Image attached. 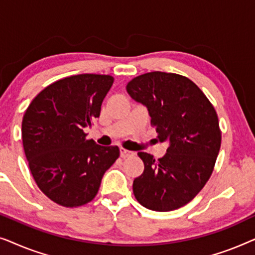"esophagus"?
Masks as SVG:
<instances>
[{"label": "esophagus", "mask_w": 255, "mask_h": 255, "mask_svg": "<svg viewBox=\"0 0 255 255\" xmlns=\"http://www.w3.org/2000/svg\"><path fill=\"white\" fill-rule=\"evenodd\" d=\"M132 155H134V153L132 151H128V149H125V148H121V156L123 159L130 158V156H132Z\"/></svg>", "instance_id": "obj_1"}]
</instances>
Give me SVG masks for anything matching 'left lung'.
Wrapping results in <instances>:
<instances>
[{"instance_id": "left-lung-1", "label": "left lung", "mask_w": 255, "mask_h": 255, "mask_svg": "<svg viewBox=\"0 0 255 255\" xmlns=\"http://www.w3.org/2000/svg\"><path fill=\"white\" fill-rule=\"evenodd\" d=\"M132 99L144 104L160 141H169L165 156L146 152L144 173L133 181L142 207L172 211L193 200L210 179L222 142L218 116L204 93L186 76L165 72L139 75L128 83Z\"/></svg>"}]
</instances>
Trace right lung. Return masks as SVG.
<instances>
[{"mask_svg": "<svg viewBox=\"0 0 255 255\" xmlns=\"http://www.w3.org/2000/svg\"><path fill=\"white\" fill-rule=\"evenodd\" d=\"M111 75L79 74L58 80L41 90L24 114L22 140L39 189L59 205L89 203L104 173L120 156L117 146L86 139L85 128L100 117Z\"/></svg>", "mask_w": 255, "mask_h": 255, "instance_id": "add662e5", "label": "right lung"}]
</instances>
